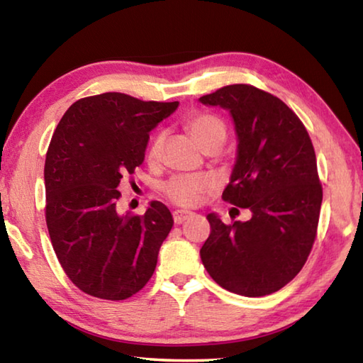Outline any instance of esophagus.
I'll use <instances>...</instances> for the list:
<instances>
[{"instance_id":"esophagus-1","label":"esophagus","mask_w":363,"mask_h":363,"mask_svg":"<svg viewBox=\"0 0 363 363\" xmlns=\"http://www.w3.org/2000/svg\"><path fill=\"white\" fill-rule=\"evenodd\" d=\"M190 216H192V213L186 211V210H176V211L173 213V219H174L176 224H182L184 220L189 219Z\"/></svg>"}]
</instances>
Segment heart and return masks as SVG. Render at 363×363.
<instances>
[{"label":"heart","instance_id":"1","mask_svg":"<svg viewBox=\"0 0 363 363\" xmlns=\"http://www.w3.org/2000/svg\"><path fill=\"white\" fill-rule=\"evenodd\" d=\"M186 128L189 133L192 134L195 143L199 144L201 149L208 150L211 147H220L224 145L227 138V128L225 123L219 118V116L213 113H195L186 121ZM164 134L158 133L155 138L152 139L149 152H147V158L149 162H157L162 155ZM211 182L206 176L201 174H181L171 177L169 181L163 184V194L169 201H173L177 206H195L199 203L200 196L203 192L210 189Z\"/></svg>","mask_w":363,"mask_h":363}]
</instances>
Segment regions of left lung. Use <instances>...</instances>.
Listing matches in <instances>:
<instances>
[{
    "instance_id": "8db88e82",
    "label": "left lung",
    "mask_w": 363,
    "mask_h": 363,
    "mask_svg": "<svg viewBox=\"0 0 363 363\" xmlns=\"http://www.w3.org/2000/svg\"><path fill=\"white\" fill-rule=\"evenodd\" d=\"M200 102L229 110L238 144L223 199L251 211L229 225L208 214L201 262L225 290L266 296L296 277L315 240L322 184L314 145L285 102L251 84L224 86Z\"/></svg>"
}]
</instances>
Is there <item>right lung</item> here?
Returning <instances> with one entry per match:
<instances>
[{
    "label": "right lung",
    "instance_id": "right-lung-1",
    "mask_svg": "<svg viewBox=\"0 0 363 363\" xmlns=\"http://www.w3.org/2000/svg\"><path fill=\"white\" fill-rule=\"evenodd\" d=\"M179 102L104 93L72 104L46 153V224L67 277L91 296L121 301L143 290L174 220L162 201L120 214L116 190L145 157L149 134Z\"/></svg>",
    "mask_w": 363,
    "mask_h": 363
}]
</instances>
